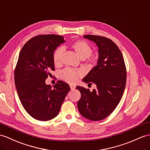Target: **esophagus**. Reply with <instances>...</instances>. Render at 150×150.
Here are the masks:
<instances>
[{"instance_id": "34e87169", "label": "esophagus", "mask_w": 150, "mask_h": 150, "mask_svg": "<svg viewBox=\"0 0 150 150\" xmlns=\"http://www.w3.org/2000/svg\"><path fill=\"white\" fill-rule=\"evenodd\" d=\"M70 88L71 90H74L76 88V86L74 85H70Z\"/></svg>"}]
</instances>
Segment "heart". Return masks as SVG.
Wrapping results in <instances>:
<instances>
[{
  "label": "heart",
  "mask_w": 150,
  "mask_h": 150,
  "mask_svg": "<svg viewBox=\"0 0 150 150\" xmlns=\"http://www.w3.org/2000/svg\"><path fill=\"white\" fill-rule=\"evenodd\" d=\"M71 48L75 51L76 54L81 58L89 57L92 53V48L86 41L84 40H77L71 45ZM63 49L62 47L57 48L53 54V60L54 65H59L61 63V58L63 53ZM81 74L80 71L74 70L71 68H66L60 72V78L65 81L70 83H75L77 81L79 76Z\"/></svg>",
  "instance_id": "1"
}]
</instances>
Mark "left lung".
<instances>
[{
	"label": "left lung",
	"mask_w": 150,
	"mask_h": 150,
	"mask_svg": "<svg viewBox=\"0 0 150 150\" xmlns=\"http://www.w3.org/2000/svg\"><path fill=\"white\" fill-rule=\"evenodd\" d=\"M83 38L96 43L99 56L97 65L83 79L86 83H95L97 88L90 92L84 87H76L81 92L78 108L85 118L98 121L108 117L121 100L126 85L125 64L121 51L110 39L95 35Z\"/></svg>",
	"instance_id": "obj_1"
}]
</instances>
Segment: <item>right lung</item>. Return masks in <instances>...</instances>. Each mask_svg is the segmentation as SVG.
I'll return each instance as SVG.
<instances>
[{
  "label": "right lung",
  "mask_w": 150,
  "mask_h": 150,
  "mask_svg": "<svg viewBox=\"0 0 150 150\" xmlns=\"http://www.w3.org/2000/svg\"><path fill=\"white\" fill-rule=\"evenodd\" d=\"M65 42L59 35H39L21 48L14 70V82L23 107L32 118L48 121L56 117L70 86L58 81L52 88L45 80L54 71V51Z\"/></svg>",
  "instance_id": "right-lung-1"
}]
</instances>
